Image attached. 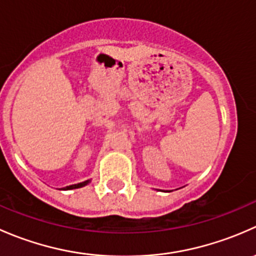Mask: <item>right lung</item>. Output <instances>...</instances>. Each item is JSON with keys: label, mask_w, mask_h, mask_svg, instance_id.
I'll list each match as a JSON object with an SVG mask.
<instances>
[{"label": "right lung", "mask_w": 256, "mask_h": 256, "mask_svg": "<svg viewBox=\"0 0 256 256\" xmlns=\"http://www.w3.org/2000/svg\"><path fill=\"white\" fill-rule=\"evenodd\" d=\"M90 182V180H85V182H82V183H78V184H72V186H66V187L64 188H60V190H76V188H80V187H84V186H86L88 183Z\"/></svg>", "instance_id": "1"}]
</instances>
